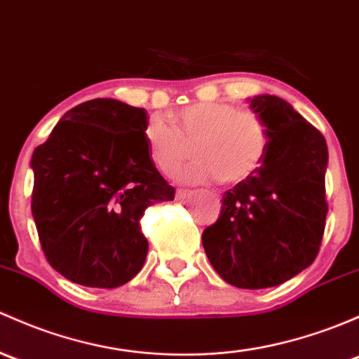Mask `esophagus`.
<instances>
[{
	"mask_svg": "<svg viewBox=\"0 0 359 359\" xmlns=\"http://www.w3.org/2000/svg\"><path fill=\"white\" fill-rule=\"evenodd\" d=\"M191 196H192L191 191H186V189H179V191H177V198L182 199V201H184V199L191 198Z\"/></svg>",
	"mask_w": 359,
	"mask_h": 359,
	"instance_id": "1",
	"label": "esophagus"
}]
</instances>
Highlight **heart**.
I'll list each match as a JSON object with an SVG mask.
<instances>
[{
	"label": "heart",
	"mask_w": 359,
	"mask_h": 359,
	"mask_svg": "<svg viewBox=\"0 0 359 359\" xmlns=\"http://www.w3.org/2000/svg\"><path fill=\"white\" fill-rule=\"evenodd\" d=\"M172 126L160 115L144 126L149 158L161 172L177 168L194 149L198 160L175 172L184 182L236 186L251 179L262 167L270 148V130L252 110H239L224 101H199L172 115Z\"/></svg>",
	"instance_id": "obj_1"
}]
</instances>
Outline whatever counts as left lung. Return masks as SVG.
Segmentation results:
<instances>
[{
	"label": "left lung",
	"instance_id": "1",
	"mask_svg": "<svg viewBox=\"0 0 359 359\" xmlns=\"http://www.w3.org/2000/svg\"><path fill=\"white\" fill-rule=\"evenodd\" d=\"M270 130L258 172L229 189L218 220L203 232L215 271L241 289L284 284L315 262L325 217V137L278 96L248 100Z\"/></svg>",
	"mask_w": 359,
	"mask_h": 359
}]
</instances>
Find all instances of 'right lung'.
I'll list each match as a JSON object with an SVG mask.
<instances>
[{
    "mask_svg": "<svg viewBox=\"0 0 359 359\" xmlns=\"http://www.w3.org/2000/svg\"><path fill=\"white\" fill-rule=\"evenodd\" d=\"M148 111L110 97L77 104L32 153V217L46 259L86 287L113 289L142 269L148 241L139 220L172 201L151 161Z\"/></svg>",
    "mask_w": 359,
    "mask_h": 359,
    "instance_id": "add662e5",
    "label": "right lung"
}]
</instances>
